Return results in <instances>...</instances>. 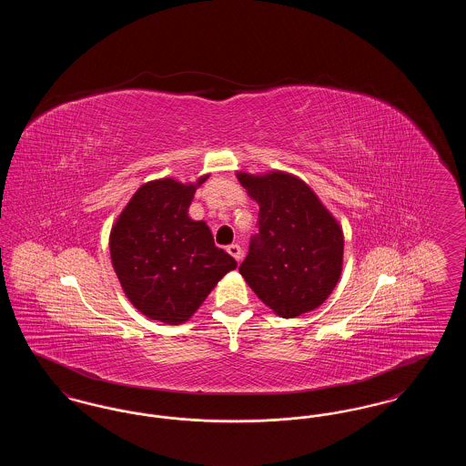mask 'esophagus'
Here are the masks:
<instances>
[{"label":"esophagus","instance_id":"1","mask_svg":"<svg viewBox=\"0 0 466 466\" xmlns=\"http://www.w3.org/2000/svg\"><path fill=\"white\" fill-rule=\"evenodd\" d=\"M227 251H228V255L234 257L238 262H239L241 257H243V249H241L239 244H230V246H227Z\"/></svg>","mask_w":466,"mask_h":466}]
</instances>
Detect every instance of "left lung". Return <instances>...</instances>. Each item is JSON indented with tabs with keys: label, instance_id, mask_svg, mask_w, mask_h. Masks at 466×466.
Listing matches in <instances>:
<instances>
[{
	"label": "left lung",
	"instance_id": "8db88e82",
	"mask_svg": "<svg viewBox=\"0 0 466 466\" xmlns=\"http://www.w3.org/2000/svg\"><path fill=\"white\" fill-rule=\"evenodd\" d=\"M258 202V234L249 241L239 272L257 297L295 318L321 306L342 272V228L302 179L272 171L238 175Z\"/></svg>",
	"mask_w": 466,
	"mask_h": 466
}]
</instances>
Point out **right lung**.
<instances>
[{"mask_svg": "<svg viewBox=\"0 0 466 466\" xmlns=\"http://www.w3.org/2000/svg\"><path fill=\"white\" fill-rule=\"evenodd\" d=\"M198 183L173 177L137 188L110 234L111 264L134 308L167 325L187 321L236 260L188 217Z\"/></svg>", "mask_w": 466, "mask_h": 466, "instance_id": "1", "label": "right lung"}]
</instances>
